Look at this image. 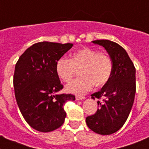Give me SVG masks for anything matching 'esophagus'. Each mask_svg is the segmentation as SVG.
I'll use <instances>...</instances> for the list:
<instances>
[{"label": "esophagus", "instance_id": "34e87169", "mask_svg": "<svg viewBox=\"0 0 149 149\" xmlns=\"http://www.w3.org/2000/svg\"><path fill=\"white\" fill-rule=\"evenodd\" d=\"M75 98H76V100H83L85 98V97H84V96H81V95H76Z\"/></svg>", "mask_w": 149, "mask_h": 149}]
</instances>
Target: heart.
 Returning a JSON list of instances; mask_svg holds the SVG:
<instances>
[{
	"label": "heart",
	"instance_id": "1",
	"mask_svg": "<svg viewBox=\"0 0 149 149\" xmlns=\"http://www.w3.org/2000/svg\"><path fill=\"white\" fill-rule=\"evenodd\" d=\"M56 72L63 82H69L80 70L81 77L67 84V92L83 95L93 86L101 87L110 81L113 70L110 56L104 52L90 48L76 50L71 59L60 57L56 63Z\"/></svg>",
	"mask_w": 149,
	"mask_h": 149
}]
</instances>
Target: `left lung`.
<instances>
[{
  "label": "left lung",
  "mask_w": 149,
  "mask_h": 149,
  "mask_svg": "<svg viewBox=\"0 0 149 149\" xmlns=\"http://www.w3.org/2000/svg\"><path fill=\"white\" fill-rule=\"evenodd\" d=\"M103 46L110 55L113 70L110 81L101 90L91 95L97 101L98 110L86 117L88 127L101 135L119 131L128 117L136 93V69L126 51L119 44L106 39L93 41Z\"/></svg>",
  "instance_id": "left-lung-1"
}]
</instances>
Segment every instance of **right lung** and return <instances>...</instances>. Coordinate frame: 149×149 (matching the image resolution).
<instances>
[{
    "instance_id": "obj_1",
    "label": "right lung",
    "mask_w": 149,
    "mask_h": 149,
    "mask_svg": "<svg viewBox=\"0 0 149 149\" xmlns=\"http://www.w3.org/2000/svg\"><path fill=\"white\" fill-rule=\"evenodd\" d=\"M72 46L71 43H36L15 64V99L24 119L36 131L50 132L60 127L66 116L63 105L75 100L74 95L55 94L63 88L56 74V63Z\"/></svg>"
}]
</instances>
